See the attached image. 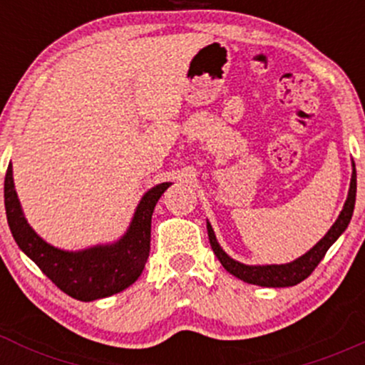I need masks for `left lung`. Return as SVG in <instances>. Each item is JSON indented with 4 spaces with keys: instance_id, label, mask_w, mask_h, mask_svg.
I'll return each instance as SVG.
<instances>
[{
    "instance_id": "left-lung-1",
    "label": "left lung",
    "mask_w": 365,
    "mask_h": 365,
    "mask_svg": "<svg viewBox=\"0 0 365 365\" xmlns=\"http://www.w3.org/2000/svg\"><path fill=\"white\" fill-rule=\"evenodd\" d=\"M355 194H357V173H355L354 168L349 197H346V202L345 206H343L341 215L338 216L336 223L331 226V230L322 237V240L317 242L307 254L290 264H279V266L278 264H273V266H245V264L233 261V259L228 257V255L223 252V249L217 245L215 232H212L211 225L207 223L209 244H211L216 257L220 259V262L223 264V267L230 274L237 276V278L244 279L247 283L259 284V287H293V284L304 282L305 278H309V276L312 274V271L316 269L317 264L322 261V257L328 252L329 247L336 242V238L340 237L343 232H345L351 220V215H354Z\"/></svg>"
}]
</instances>
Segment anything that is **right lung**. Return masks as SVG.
Returning a JSON list of instances; mask_svg holds the SVG:
<instances>
[{
	"instance_id": "right-lung-1",
	"label": "right lung",
	"mask_w": 365,
	"mask_h": 365,
	"mask_svg": "<svg viewBox=\"0 0 365 365\" xmlns=\"http://www.w3.org/2000/svg\"><path fill=\"white\" fill-rule=\"evenodd\" d=\"M171 183H161L142 197L127 235L113 245L65 252L46 244L27 225L14 188L11 165L5 177V209L15 242L66 295L82 302L115 295L139 278L150 250V217L159 197Z\"/></svg>"
}]
</instances>
